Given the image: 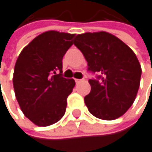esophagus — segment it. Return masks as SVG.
<instances>
[{"instance_id": "34e87169", "label": "esophagus", "mask_w": 152, "mask_h": 152, "mask_svg": "<svg viewBox=\"0 0 152 152\" xmlns=\"http://www.w3.org/2000/svg\"><path fill=\"white\" fill-rule=\"evenodd\" d=\"M75 83H80V82H83L84 79H75Z\"/></svg>"}]
</instances>
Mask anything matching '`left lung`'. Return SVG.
Masks as SVG:
<instances>
[{"mask_svg":"<svg viewBox=\"0 0 152 152\" xmlns=\"http://www.w3.org/2000/svg\"><path fill=\"white\" fill-rule=\"evenodd\" d=\"M74 44L84 54L88 69L101 74L100 81L89 80L91 92L85 97L89 112L103 120L123 116L133 105L140 86L142 67L134 52L104 31L77 34Z\"/></svg>","mask_w":152,"mask_h":152,"instance_id":"1","label":"left lung"}]
</instances>
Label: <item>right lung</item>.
Returning a JSON list of instances; mask_svg holds the SVG:
<instances>
[{"instance_id":"obj_1","label":"right lung","mask_w":152,"mask_h":152,"mask_svg":"<svg viewBox=\"0 0 152 152\" xmlns=\"http://www.w3.org/2000/svg\"><path fill=\"white\" fill-rule=\"evenodd\" d=\"M74 34L54 30L33 39L15 64L13 87L24 115L38 126H48L62 118L66 98L75 82L61 77L62 58L73 45Z\"/></svg>"}]
</instances>
